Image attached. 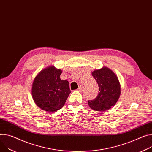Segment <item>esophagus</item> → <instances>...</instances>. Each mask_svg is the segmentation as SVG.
<instances>
[{
	"instance_id": "esophagus-1",
	"label": "esophagus",
	"mask_w": 152,
	"mask_h": 152,
	"mask_svg": "<svg viewBox=\"0 0 152 152\" xmlns=\"http://www.w3.org/2000/svg\"><path fill=\"white\" fill-rule=\"evenodd\" d=\"M84 86H79V87L78 88V90L79 91H82V90H84Z\"/></svg>"
}]
</instances>
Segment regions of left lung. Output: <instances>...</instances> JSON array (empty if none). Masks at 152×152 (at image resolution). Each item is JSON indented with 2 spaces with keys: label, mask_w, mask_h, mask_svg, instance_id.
<instances>
[{
  "label": "left lung",
  "mask_w": 152,
  "mask_h": 152,
  "mask_svg": "<svg viewBox=\"0 0 152 152\" xmlns=\"http://www.w3.org/2000/svg\"><path fill=\"white\" fill-rule=\"evenodd\" d=\"M99 87L95 99L88 101L90 107L96 111L104 112L115 105L121 94V87L116 75L109 68L103 67L92 72Z\"/></svg>",
  "instance_id": "8db88e82"
}]
</instances>
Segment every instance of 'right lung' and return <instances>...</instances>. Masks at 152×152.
<instances>
[{
  "label": "right lung",
  "mask_w": 152,
  "mask_h": 152,
  "mask_svg": "<svg viewBox=\"0 0 152 152\" xmlns=\"http://www.w3.org/2000/svg\"><path fill=\"white\" fill-rule=\"evenodd\" d=\"M61 73V70L49 66L41 71L33 81V100L45 111L54 112L61 109L71 93L69 82L60 79Z\"/></svg>",
  "instance_id": "obj_1"
}]
</instances>
